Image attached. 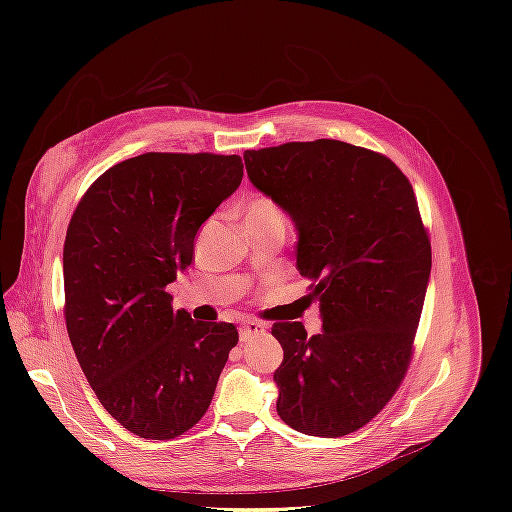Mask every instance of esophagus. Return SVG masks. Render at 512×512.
Segmentation results:
<instances>
[{
    "mask_svg": "<svg viewBox=\"0 0 512 512\" xmlns=\"http://www.w3.org/2000/svg\"><path fill=\"white\" fill-rule=\"evenodd\" d=\"M262 333H265V327H262L260 322H247L239 329V339H241V342H250L252 337L262 335Z\"/></svg>",
    "mask_w": 512,
    "mask_h": 512,
    "instance_id": "34e87169",
    "label": "esophagus"
}]
</instances>
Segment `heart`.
I'll return each instance as SVG.
<instances>
[{"instance_id":"b5f03b06","label":"heart","mask_w":512,"mask_h":512,"mask_svg":"<svg viewBox=\"0 0 512 512\" xmlns=\"http://www.w3.org/2000/svg\"><path fill=\"white\" fill-rule=\"evenodd\" d=\"M245 224H284V209L275 198L267 194H256L245 205Z\"/></svg>"}]
</instances>
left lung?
Wrapping results in <instances>:
<instances>
[{
	"instance_id": "1",
	"label": "left lung",
	"mask_w": 512,
	"mask_h": 512,
	"mask_svg": "<svg viewBox=\"0 0 512 512\" xmlns=\"http://www.w3.org/2000/svg\"><path fill=\"white\" fill-rule=\"evenodd\" d=\"M247 175L299 228L297 267L322 333L275 322L284 361L277 414L307 436L342 438L404 382L431 271L408 177L378 151L318 138L243 153Z\"/></svg>"
}]
</instances>
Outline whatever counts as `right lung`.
Segmentation results:
<instances>
[{"mask_svg": "<svg viewBox=\"0 0 512 512\" xmlns=\"http://www.w3.org/2000/svg\"><path fill=\"white\" fill-rule=\"evenodd\" d=\"M243 162L160 153L102 173L76 205L64 243V316L91 389L119 425L173 440L205 416L239 331L194 322L166 286L192 265L194 237L239 188Z\"/></svg>", "mask_w": 512, "mask_h": 512, "instance_id": "1", "label": "right lung"}]
</instances>
